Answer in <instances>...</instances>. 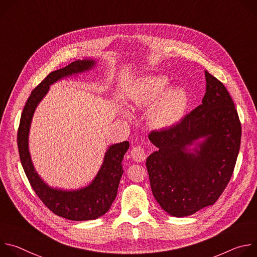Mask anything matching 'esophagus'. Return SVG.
I'll return each instance as SVG.
<instances>
[{"mask_svg": "<svg viewBox=\"0 0 257 257\" xmlns=\"http://www.w3.org/2000/svg\"><path fill=\"white\" fill-rule=\"evenodd\" d=\"M132 159L136 162V163H141L145 160L146 156H145V153L143 151V149L141 148V146H134V148L131 150V153H130Z\"/></svg>", "mask_w": 257, "mask_h": 257, "instance_id": "obj_1", "label": "esophagus"}]
</instances>
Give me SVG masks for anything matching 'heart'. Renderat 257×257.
<instances>
[{
    "instance_id": "1",
    "label": "heart",
    "mask_w": 257,
    "mask_h": 257,
    "mask_svg": "<svg viewBox=\"0 0 257 257\" xmlns=\"http://www.w3.org/2000/svg\"><path fill=\"white\" fill-rule=\"evenodd\" d=\"M165 75H148L139 80L129 93V103L134 109H145L149 125L156 130H167L178 124L188 105L187 92L179 86L167 88ZM127 117L129 112L124 113Z\"/></svg>"
}]
</instances>
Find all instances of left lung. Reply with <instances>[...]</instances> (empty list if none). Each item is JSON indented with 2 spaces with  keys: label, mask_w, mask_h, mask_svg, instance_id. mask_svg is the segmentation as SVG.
Wrapping results in <instances>:
<instances>
[{
  "label": "left lung",
  "mask_w": 257,
  "mask_h": 257,
  "mask_svg": "<svg viewBox=\"0 0 257 257\" xmlns=\"http://www.w3.org/2000/svg\"><path fill=\"white\" fill-rule=\"evenodd\" d=\"M202 103L180 123L153 131L158 151L146 159L153 194L176 217L212 205L232 177L241 142V124L233 99L205 70Z\"/></svg>",
  "instance_id": "left-lung-1"
}]
</instances>
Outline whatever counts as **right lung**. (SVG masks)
I'll return each mask as SVG.
<instances>
[{
    "label": "right lung",
    "mask_w": 257,
    "mask_h": 257,
    "mask_svg": "<svg viewBox=\"0 0 257 257\" xmlns=\"http://www.w3.org/2000/svg\"><path fill=\"white\" fill-rule=\"evenodd\" d=\"M96 64L97 61L93 59L77 60L50 73L28 97L17 135L20 161L32 189L54 213L71 221L98 218L111 207L124 172L122 161L129 149V142L123 141L107 146L102 164L89 184L79 189L67 190L50 186L36 172L29 152V132L35 109L49 92L50 86L62 79L88 72L95 68Z\"/></svg>",
    "instance_id": "right-lung-1"
}]
</instances>
